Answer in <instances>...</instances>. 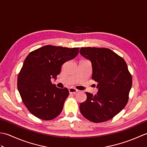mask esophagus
I'll list each match as a JSON object with an SVG mask.
<instances>
[{
	"instance_id": "34e87169",
	"label": "esophagus",
	"mask_w": 147,
	"mask_h": 147,
	"mask_svg": "<svg viewBox=\"0 0 147 147\" xmlns=\"http://www.w3.org/2000/svg\"><path fill=\"white\" fill-rule=\"evenodd\" d=\"M78 92V90L74 88H70L69 89V93H73V94H76V93H77Z\"/></svg>"
}]
</instances>
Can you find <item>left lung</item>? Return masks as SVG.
<instances>
[{
	"mask_svg": "<svg viewBox=\"0 0 147 147\" xmlns=\"http://www.w3.org/2000/svg\"><path fill=\"white\" fill-rule=\"evenodd\" d=\"M80 54L92 64V79L98 92H86V100L81 103L82 114L93 123L111 119L125 107L132 86V77L125 61L111 50L82 47Z\"/></svg>",
	"mask_w": 147,
	"mask_h": 147,
	"instance_id": "1",
	"label": "left lung"
}]
</instances>
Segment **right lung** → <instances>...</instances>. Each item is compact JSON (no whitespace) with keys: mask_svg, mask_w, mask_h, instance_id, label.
Returning <instances> with one entry per match:
<instances>
[{"mask_svg":"<svg viewBox=\"0 0 147 147\" xmlns=\"http://www.w3.org/2000/svg\"><path fill=\"white\" fill-rule=\"evenodd\" d=\"M79 48L45 45L27 56L18 78V89L31 113L43 120H52L61 114L67 88L51 83L57 79L64 62L76 57Z\"/></svg>","mask_w":147,"mask_h":147,"instance_id":"1","label":"right lung"}]
</instances>
